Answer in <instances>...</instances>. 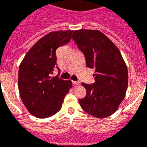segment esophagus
I'll return each instance as SVG.
<instances>
[{"label":"esophagus","mask_w":147,"mask_h":147,"mask_svg":"<svg viewBox=\"0 0 147 147\" xmlns=\"http://www.w3.org/2000/svg\"><path fill=\"white\" fill-rule=\"evenodd\" d=\"M72 84L74 85H78L80 84V82H75V81H72Z\"/></svg>","instance_id":"obj_1"}]
</instances>
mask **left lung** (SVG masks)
I'll return each instance as SVG.
<instances>
[{"instance_id": "left-lung-1", "label": "left lung", "mask_w": 147, "mask_h": 147, "mask_svg": "<svg viewBox=\"0 0 147 147\" xmlns=\"http://www.w3.org/2000/svg\"><path fill=\"white\" fill-rule=\"evenodd\" d=\"M73 40L86 59V65L94 69V83H82L85 98L78 100L85 112L97 118H105L117 111L128 86L127 67L119 49L98 30H75Z\"/></svg>"}]
</instances>
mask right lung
<instances>
[{
	"instance_id": "1",
	"label": "right lung",
	"mask_w": 147,
	"mask_h": 147,
	"mask_svg": "<svg viewBox=\"0 0 147 147\" xmlns=\"http://www.w3.org/2000/svg\"><path fill=\"white\" fill-rule=\"evenodd\" d=\"M73 30L50 32L29 49L19 67L18 88L26 109L37 118H47L59 111L70 80L52 77L56 65V49L67 44Z\"/></svg>"
}]
</instances>
